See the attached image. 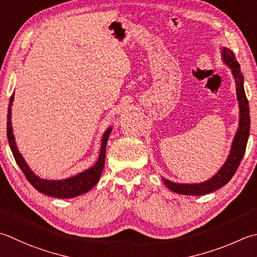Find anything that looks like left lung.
<instances>
[{"instance_id":"obj_1","label":"left lung","mask_w":257,"mask_h":257,"mask_svg":"<svg viewBox=\"0 0 257 257\" xmlns=\"http://www.w3.org/2000/svg\"><path fill=\"white\" fill-rule=\"evenodd\" d=\"M222 57L224 62L232 69V73L235 78L236 93H237V100L239 104V127L235 135L232 149H230L227 160L223 165V167L218 170V173L214 175L212 178L200 184H177L163 178L164 184L170 190L177 194L200 196L213 193L215 190L222 188L224 185L227 184L232 179L244 157L250 128L248 100L246 98L244 90V77L243 73L240 72L239 63L236 61L235 54L229 49L223 48Z\"/></svg>"}]
</instances>
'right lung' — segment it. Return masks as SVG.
<instances>
[{
	"label": "right lung",
	"instance_id": "right-lung-1",
	"mask_svg": "<svg viewBox=\"0 0 257 257\" xmlns=\"http://www.w3.org/2000/svg\"><path fill=\"white\" fill-rule=\"evenodd\" d=\"M14 99V93L10 98L9 109H8V122H7V135L10 148L12 150V154L14 156V159L19 167L21 168L24 176L29 180L33 187L38 190V192L42 193L44 195L51 196V197L57 198H73L75 196L82 195L84 193L89 192L93 186L99 182L100 176L102 174V170L104 167V158H105V147H107V142L109 139V135L111 133V128H109L107 132L102 136L101 142V149H100L98 162L95 163L94 166L91 168L85 170V172L80 173L78 175L73 176L71 178L62 179V180H47L42 179L35 176L31 169L29 168L27 163L24 162L22 155L19 153V149L17 147L14 140V135L12 130V123H11V108L12 102Z\"/></svg>",
	"mask_w": 257,
	"mask_h": 257
}]
</instances>
